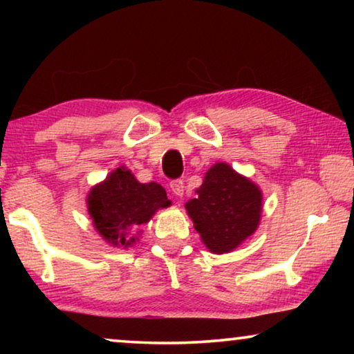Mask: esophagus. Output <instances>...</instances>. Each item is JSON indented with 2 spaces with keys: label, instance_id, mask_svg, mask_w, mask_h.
Masks as SVG:
<instances>
[{
  "label": "esophagus",
  "instance_id": "34e87169",
  "mask_svg": "<svg viewBox=\"0 0 354 354\" xmlns=\"http://www.w3.org/2000/svg\"><path fill=\"white\" fill-rule=\"evenodd\" d=\"M171 190L176 196H182L183 195V188H185V185H183V180H180V178H176V180H171Z\"/></svg>",
  "mask_w": 354,
  "mask_h": 354
}]
</instances>
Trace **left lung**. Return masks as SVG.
I'll use <instances>...</instances> for the list:
<instances>
[{"label":"left lung","mask_w":354,"mask_h":354,"mask_svg":"<svg viewBox=\"0 0 354 354\" xmlns=\"http://www.w3.org/2000/svg\"><path fill=\"white\" fill-rule=\"evenodd\" d=\"M196 193L185 207L211 253H229L258 229L261 190L229 164H214Z\"/></svg>","instance_id":"1"}]
</instances>
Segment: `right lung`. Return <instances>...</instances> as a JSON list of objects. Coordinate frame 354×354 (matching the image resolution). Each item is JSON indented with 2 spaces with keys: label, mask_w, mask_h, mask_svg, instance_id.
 <instances>
[{
  "label": "right lung",
  "mask_w": 354,
  "mask_h": 354,
  "mask_svg": "<svg viewBox=\"0 0 354 354\" xmlns=\"http://www.w3.org/2000/svg\"><path fill=\"white\" fill-rule=\"evenodd\" d=\"M86 205L100 235L111 245L127 246L135 241L129 232L147 224L171 201L159 183H140L132 172L119 167L90 192Z\"/></svg>",
  "instance_id": "add662e5"
}]
</instances>
